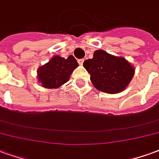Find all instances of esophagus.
Listing matches in <instances>:
<instances>
[{
    "instance_id": "1",
    "label": "esophagus",
    "mask_w": 159,
    "mask_h": 159,
    "mask_svg": "<svg viewBox=\"0 0 159 159\" xmlns=\"http://www.w3.org/2000/svg\"><path fill=\"white\" fill-rule=\"evenodd\" d=\"M84 59H79L78 60L79 64H80V65H82V64H83V62H84Z\"/></svg>"
}]
</instances>
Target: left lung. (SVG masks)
I'll return each instance as SVG.
<instances>
[{
    "label": "left lung",
    "mask_w": 159,
    "mask_h": 159,
    "mask_svg": "<svg viewBox=\"0 0 159 159\" xmlns=\"http://www.w3.org/2000/svg\"><path fill=\"white\" fill-rule=\"evenodd\" d=\"M91 75V81L97 90L114 94L122 91L134 76L135 69L124 57H114L103 50H97L93 58L83 63Z\"/></svg>",
    "instance_id": "obj_1"
}]
</instances>
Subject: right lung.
Segmentation results:
<instances>
[{"label": "right lung", "instance_id": "add662e5", "mask_svg": "<svg viewBox=\"0 0 159 159\" xmlns=\"http://www.w3.org/2000/svg\"><path fill=\"white\" fill-rule=\"evenodd\" d=\"M79 66L73 56L63 58L55 56L49 62L38 69V80L43 87L58 88L68 82L74 69Z\"/></svg>", "mask_w": 159, "mask_h": 159}]
</instances>
